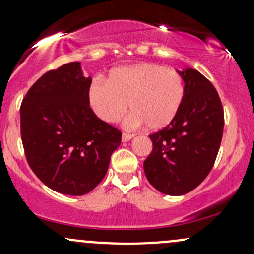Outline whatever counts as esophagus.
I'll list each match as a JSON object with an SVG mask.
<instances>
[{"mask_svg": "<svg viewBox=\"0 0 254 254\" xmlns=\"http://www.w3.org/2000/svg\"><path fill=\"white\" fill-rule=\"evenodd\" d=\"M135 135H131V133H127V132H123V135H122V141L123 142H129L130 139H132Z\"/></svg>", "mask_w": 254, "mask_h": 254, "instance_id": "1", "label": "esophagus"}]
</instances>
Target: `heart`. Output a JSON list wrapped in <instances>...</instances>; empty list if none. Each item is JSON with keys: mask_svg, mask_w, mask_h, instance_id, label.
<instances>
[{"mask_svg": "<svg viewBox=\"0 0 254 254\" xmlns=\"http://www.w3.org/2000/svg\"><path fill=\"white\" fill-rule=\"evenodd\" d=\"M182 75L154 63H138L111 70L106 83L94 80L88 89L89 106L105 123H117L129 109L127 124L147 125L151 131L176 121L185 101Z\"/></svg>", "mask_w": 254, "mask_h": 254, "instance_id": "b5f03b06", "label": "heart"}]
</instances>
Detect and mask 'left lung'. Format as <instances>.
<instances>
[{"mask_svg":"<svg viewBox=\"0 0 254 254\" xmlns=\"http://www.w3.org/2000/svg\"><path fill=\"white\" fill-rule=\"evenodd\" d=\"M186 95L171 125L150 135L153 150L144 160L145 177L157 191L182 196L210 173L223 135L222 104L210 81L192 68L177 70Z\"/></svg>","mask_w":254,"mask_h":254,"instance_id":"obj_1","label":"left lung"}]
</instances>
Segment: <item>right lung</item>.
I'll list each match as a JSON object with an SVG mask.
<instances>
[{
	"instance_id": "add662e5",
	"label": "right lung",
	"mask_w": 254,
	"mask_h": 254,
	"mask_svg": "<svg viewBox=\"0 0 254 254\" xmlns=\"http://www.w3.org/2000/svg\"><path fill=\"white\" fill-rule=\"evenodd\" d=\"M92 78L80 62L44 74L20 109L22 144L34 174L54 191L88 193L104 179L122 132L89 107Z\"/></svg>"
}]
</instances>
